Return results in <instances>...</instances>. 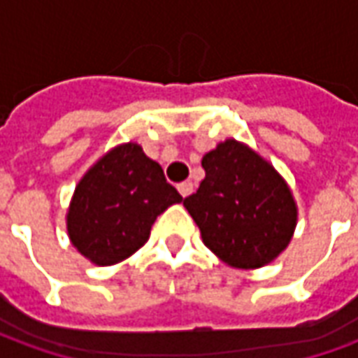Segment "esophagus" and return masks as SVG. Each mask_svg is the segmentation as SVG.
Returning <instances> with one entry per match:
<instances>
[{
    "label": "esophagus",
    "mask_w": 358,
    "mask_h": 358,
    "mask_svg": "<svg viewBox=\"0 0 358 358\" xmlns=\"http://www.w3.org/2000/svg\"><path fill=\"white\" fill-rule=\"evenodd\" d=\"M178 192L182 197H187V195L194 192V184L192 182H182V184H178Z\"/></svg>",
    "instance_id": "34e87169"
}]
</instances>
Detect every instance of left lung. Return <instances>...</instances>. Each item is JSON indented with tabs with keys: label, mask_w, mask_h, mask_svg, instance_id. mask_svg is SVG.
<instances>
[{
	"label": "left lung",
	"mask_w": 358,
	"mask_h": 358,
	"mask_svg": "<svg viewBox=\"0 0 358 358\" xmlns=\"http://www.w3.org/2000/svg\"><path fill=\"white\" fill-rule=\"evenodd\" d=\"M205 178L184 207L203 243L234 268H261L292 241L297 205L276 169L253 149L226 140L203 155Z\"/></svg>",
	"instance_id": "8db88e82"
}]
</instances>
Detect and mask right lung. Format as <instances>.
Wrapping results in <instances>:
<instances>
[{
	"label": "right lung",
	"mask_w": 358,
	"mask_h": 358,
	"mask_svg": "<svg viewBox=\"0 0 358 358\" xmlns=\"http://www.w3.org/2000/svg\"><path fill=\"white\" fill-rule=\"evenodd\" d=\"M180 201L161 164L138 143H122L78 182L66 213L69 238L92 263L110 266L134 255L149 240L157 217Z\"/></svg>",
	"instance_id": "right-lung-1"
}]
</instances>
